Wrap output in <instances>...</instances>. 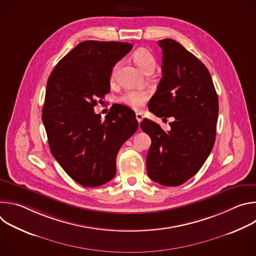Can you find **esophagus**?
I'll use <instances>...</instances> for the list:
<instances>
[{
	"mask_svg": "<svg viewBox=\"0 0 256 256\" xmlns=\"http://www.w3.org/2000/svg\"><path fill=\"white\" fill-rule=\"evenodd\" d=\"M142 118H144V116H142V114H140V112L136 114V120H138V124L142 120Z\"/></svg>",
	"mask_w": 256,
	"mask_h": 256,
	"instance_id": "esophagus-1",
	"label": "esophagus"
}]
</instances>
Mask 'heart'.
I'll return each mask as SVG.
<instances>
[{"instance_id": "b5f03b06", "label": "heart", "mask_w": 256, "mask_h": 256, "mask_svg": "<svg viewBox=\"0 0 256 256\" xmlns=\"http://www.w3.org/2000/svg\"><path fill=\"white\" fill-rule=\"evenodd\" d=\"M134 60L136 64L144 72L147 68L156 66V60L153 54L146 48H138L134 52ZM118 62L114 64L112 70V78H114L116 74V70L118 68ZM150 98V92L147 90H128L122 93L118 97V101L126 106L134 109V110H138L140 109L144 103L148 101Z\"/></svg>"}]
</instances>
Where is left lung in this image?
I'll return each instance as SVG.
<instances>
[{
    "label": "left lung",
    "instance_id": "left-lung-1",
    "mask_svg": "<svg viewBox=\"0 0 256 256\" xmlns=\"http://www.w3.org/2000/svg\"><path fill=\"white\" fill-rule=\"evenodd\" d=\"M158 46L163 76L149 110L174 120L168 132L148 118L140 126L152 140L146 162L149 177L161 186H178L198 172L214 147L218 100L208 70L196 56L170 38Z\"/></svg>",
    "mask_w": 256,
    "mask_h": 256
}]
</instances>
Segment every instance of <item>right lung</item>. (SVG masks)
Listing matches in <instances>:
<instances>
[{
	"label": "right lung",
	"mask_w": 256,
	"mask_h": 256,
	"mask_svg": "<svg viewBox=\"0 0 256 256\" xmlns=\"http://www.w3.org/2000/svg\"><path fill=\"white\" fill-rule=\"evenodd\" d=\"M132 48L128 42H83L48 80L42 122L50 149L83 186H100L116 176L118 153L138 130L134 112L124 105L112 107L103 122L94 112L96 99L110 91L112 68Z\"/></svg>",
	"instance_id": "obj_1"
}]
</instances>
